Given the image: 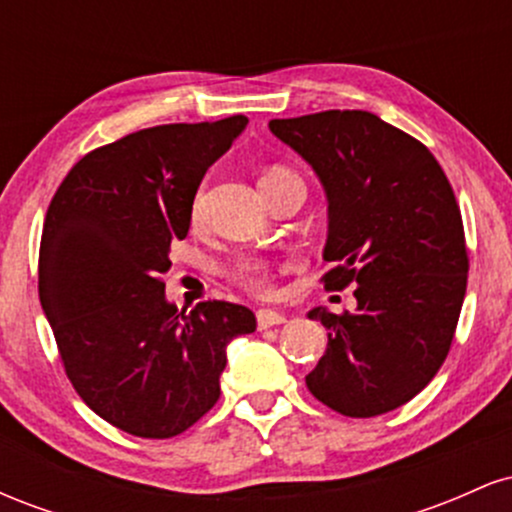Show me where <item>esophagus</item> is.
Here are the masks:
<instances>
[{
    "mask_svg": "<svg viewBox=\"0 0 512 512\" xmlns=\"http://www.w3.org/2000/svg\"><path fill=\"white\" fill-rule=\"evenodd\" d=\"M281 322H286V317L281 313H276V310H260V313H257V327H260V330L281 325Z\"/></svg>",
    "mask_w": 512,
    "mask_h": 512,
    "instance_id": "esophagus-1",
    "label": "esophagus"
}]
</instances>
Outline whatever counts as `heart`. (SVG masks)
<instances>
[{"label":"heart","instance_id":"obj_1","mask_svg":"<svg viewBox=\"0 0 512 512\" xmlns=\"http://www.w3.org/2000/svg\"><path fill=\"white\" fill-rule=\"evenodd\" d=\"M289 175H293V173H289V170L272 168V170H267V173L262 175L260 182L276 180V178H289ZM199 207H202V202H199V197H197L195 207H192V214L199 216ZM238 279L243 281V284L252 286V289H260V291H264L269 286V272H267V267H264L262 262H243V264H240Z\"/></svg>","mask_w":512,"mask_h":512}]
</instances>
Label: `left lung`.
Masks as SVG:
<instances>
[{"label":"left lung","instance_id":"1","mask_svg":"<svg viewBox=\"0 0 512 512\" xmlns=\"http://www.w3.org/2000/svg\"><path fill=\"white\" fill-rule=\"evenodd\" d=\"M276 139L327 195L325 289L356 284V308H313L327 351L305 375L322 404L354 419L385 414L431 383L448 356L464 291L462 216L424 144L366 110L272 120Z\"/></svg>","mask_w":512,"mask_h":512}]
</instances>
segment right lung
<instances>
[{
	"label": "right lung",
	"mask_w": 512,
	"mask_h": 512,
	"mask_svg": "<svg viewBox=\"0 0 512 512\" xmlns=\"http://www.w3.org/2000/svg\"><path fill=\"white\" fill-rule=\"evenodd\" d=\"M245 127L233 115L127 134L81 158L45 214L38 293L64 370L88 409L132 436L197 424L221 395L228 344L257 327L226 301L180 313L161 281L199 182Z\"/></svg>",
	"instance_id": "obj_1"
}]
</instances>
